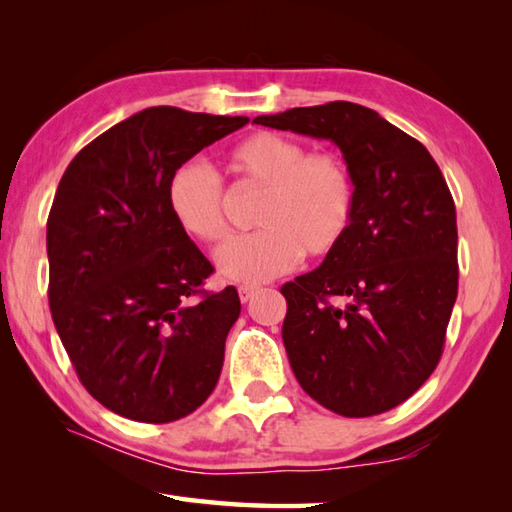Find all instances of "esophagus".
Wrapping results in <instances>:
<instances>
[{
	"label": "esophagus",
	"mask_w": 512,
	"mask_h": 512,
	"mask_svg": "<svg viewBox=\"0 0 512 512\" xmlns=\"http://www.w3.org/2000/svg\"><path fill=\"white\" fill-rule=\"evenodd\" d=\"M237 292H239V299H242V303H246L248 299H253V295L257 292V286H239Z\"/></svg>",
	"instance_id": "esophagus-1"
}]
</instances>
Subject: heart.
<instances>
[{
    "label": "heart",
    "mask_w": 512,
    "mask_h": 512,
    "mask_svg": "<svg viewBox=\"0 0 512 512\" xmlns=\"http://www.w3.org/2000/svg\"><path fill=\"white\" fill-rule=\"evenodd\" d=\"M228 167L239 184L264 191L255 209L262 228L217 250L215 262L226 279L262 284L288 273L303 253L330 255L350 231L354 180L332 151H308L290 136L255 132L228 151ZM167 206L182 231L204 244L228 235L222 178L202 160L171 171Z\"/></svg>",
    "instance_id": "b5f03b06"
}]
</instances>
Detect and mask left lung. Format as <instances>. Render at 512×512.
Returning a JSON list of instances; mask_svg holds the SVG:
<instances>
[{
	"label": "left lung",
	"instance_id": "obj_1",
	"mask_svg": "<svg viewBox=\"0 0 512 512\" xmlns=\"http://www.w3.org/2000/svg\"><path fill=\"white\" fill-rule=\"evenodd\" d=\"M253 123L332 140L356 191L343 242L317 270L281 286L292 372L308 396L345 418L398 407L440 363L458 299L447 180L427 147L363 105L295 107Z\"/></svg>",
	"mask_w": 512,
	"mask_h": 512
}]
</instances>
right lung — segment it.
Wrapping results in <instances>:
<instances>
[{"label":"right lung","instance_id":"obj_1","mask_svg":"<svg viewBox=\"0 0 512 512\" xmlns=\"http://www.w3.org/2000/svg\"><path fill=\"white\" fill-rule=\"evenodd\" d=\"M248 123L149 107L85 145L48 215L52 321L83 387L118 416L173 422L211 396L233 286L202 290L213 266L167 206L171 171Z\"/></svg>","mask_w":512,"mask_h":512}]
</instances>
